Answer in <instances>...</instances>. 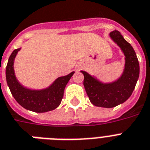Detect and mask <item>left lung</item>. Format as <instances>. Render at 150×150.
Returning a JSON list of instances; mask_svg holds the SVG:
<instances>
[{
	"label": "left lung",
	"mask_w": 150,
	"mask_h": 150,
	"mask_svg": "<svg viewBox=\"0 0 150 150\" xmlns=\"http://www.w3.org/2000/svg\"><path fill=\"white\" fill-rule=\"evenodd\" d=\"M110 37L126 56L125 70L121 78L112 83L103 84L86 71H81L84 75V87L90 102L96 106L104 108H112L126 102L132 95L139 75L138 58L131 45L118 31L111 32Z\"/></svg>",
	"instance_id": "1"
}]
</instances>
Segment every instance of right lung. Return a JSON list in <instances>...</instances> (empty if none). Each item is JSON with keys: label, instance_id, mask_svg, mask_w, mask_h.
<instances>
[{"label": "right lung", "instance_id": "add662e5", "mask_svg": "<svg viewBox=\"0 0 150 150\" xmlns=\"http://www.w3.org/2000/svg\"><path fill=\"white\" fill-rule=\"evenodd\" d=\"M20 49L14 50L6 67V79L12 96L24 109L32 112H45L56 109L62 102L64 88L75 71L66 76L59 77L46 89L35 91L25 88L16 79L13 67L14 58Z\"/></svg>", "mask_w": 150, "mask_h": 150}]
</instances>
